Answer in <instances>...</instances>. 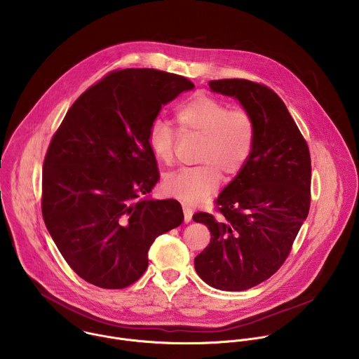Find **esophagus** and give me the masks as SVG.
I'll return each mask as SVG.
<instances>
[{"instance_id": "34e87169", "label": "esophagus", "mask_w": 359, "mask_h": 359, "mask_svg": "<svg viewBox=\"0 0 359 359\" xmlns=\"http://www.w3.org/2000/svg\"><path fill=\"white\" fill-rule=\"evenodd\" d=\"M182 210H184V220L185 223H189L192 220V209L187 203H182Z\"/></svg>"}]
</instances>
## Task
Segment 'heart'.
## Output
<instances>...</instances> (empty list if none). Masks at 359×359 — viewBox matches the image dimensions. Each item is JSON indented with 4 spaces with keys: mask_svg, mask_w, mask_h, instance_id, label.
<instances>
[{
    "mask_svg": "<svg viewBox=\"0 0 359 359\" xmlns=\"http://www.w3.org/2000/svg\"><path fill=\"white\" fill-rule=\"evenodd\" d=\"M175 122L181 135L202 136L198 167L182 168L164 178L167 195L187 203H195L212 194L220 182L237 175L248 161L255 137L257 122L245 108H231L224 101L198 95L178 107ZM153 156L163 164H171L175 156V129L164 121H154L147 132Z\"/></svg>",
    "mask_w": 359,
    "mask_h": 359,
    "instance_id": "1",
    "label": "heart"
}]
</instances>
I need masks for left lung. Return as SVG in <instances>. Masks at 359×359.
I'll return each mask as SVG.
<instances>
[{"instance_id":"obj_1","label":"left lung","mask_w":359,"mask_h":359,"mask_svg":"<svg viewBox=\"0 0 359 359\" xmlns=\"http://www.w3.org/2000/svg\"><path fill=\"white\" fill-rule=\"evenodd\" d=\"M209 87L254 115L257 137L243 170L215 201L217 216L192 217L210 231L195 269L216 289L245 290L282 266L309 215L310 151L286 105L266 86L224 79Z\"/></svg>"}]
</instances>
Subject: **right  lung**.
<instances>
[{
  "label": "right lung",
  "instance_id": "right-lung-1",
  "mask_svg": "<svg viewBox=\"0 0 359 359\" xmlns=\"http://www.w3.org/2000/svg\"><path fill=\"white\" fill-rule=\"evenodd\" d=\"M195 86L154 69L108 73L84 91L53 135L42 171L45 224L70 268L104 289L147 269V251L184 220L175 199H143L160 174L147 132L161 105Z\"/></svg>",
  "mask_w": 359,
  "mask_h": 359
}]
</instances>
